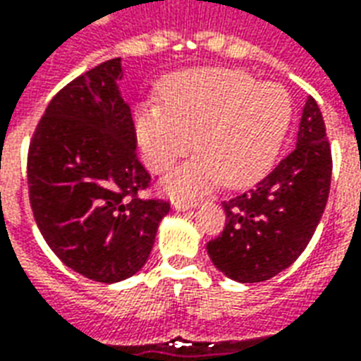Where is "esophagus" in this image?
I'll return each instance as SVG.
<instances>
[{"instance_id":"obj_1","label":"esophagus","mask_w":361,"mask_h":361,"mask_svg":"<svg viewBox=\"0 0 361 361\" xmlns=\"http://www.w3.org/2000/svg\"><path fill=\"white\" fill-rule=\"evenodd\" d=\"M192 206H195V200H180V199L174 200L176 210H189V208H192Z\"/></svg>"}]
</instances>
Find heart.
Masks as SVG:
<instances>
[{
    "label": "heart",
    "instance_id": "obj_1",
    "mask_svg": "<svg viewBox=\"0 0 361 361\" xmlns=\"http://www.w3.org/2000/svg\"><path fill=\"white\" fill-rule=\"evenodd\" d=\"M293 104L279 82H259L229 68L176 73L164 82L161 102H145L136 111V136L145 162L166 172L195 147L200 149L172 172L166 189L197 195L219 183L242 187L271 169Z\"/></svg>",
    "mask_w": 361,
    "mask_h": 361
}]
</instances>
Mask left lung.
<instances>
[{"label": "left lung", "mask_w": 361, "mask_h": 361, "mask_svg": "<svg viewBox=\"0 0 361 361\" xmlns=\"http://www.w3.org/2000/svg\"><path fill=\"white\" fill-rule=\"evenodd\" d=\"M331 145L312 96L302 107L297 147L250 191L224 200V233L206 247L214 265L236 282H263L305 252L326 208Z\"/></svg>", "instance_id": "8db88e82"}]
</instances>
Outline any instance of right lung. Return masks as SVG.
<instances>
[{
    "label": "right lung",
    "mask_w": 361,
    "mask_h": 361,
    "mask_svg": "<svg viewBox=\"0 0 361 361\" xmlns=\"http://www.w3.org/2000/svg\"><path fill=\"white\" fill-rule=\"evenodd\" d=\"M121 77V59H111L68 82L27 149V192L41 235L64 265L102 284L145 265L170 210L169 200L142 197L151 174L137 159Z\"/></svg>",
    "instance_id": "add662e5"
}]
</instances>
